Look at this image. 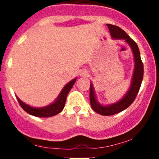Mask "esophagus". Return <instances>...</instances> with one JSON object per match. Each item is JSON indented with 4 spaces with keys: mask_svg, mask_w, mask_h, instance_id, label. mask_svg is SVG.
I'll return each mask as SVG.
<instances>
[{
    "mask_svg": "<svg viewBox=\"0 0 159 159\" xmlns=\"http://www.w3.org/2000/svg\"><path fill=\"white\" fill-rule=\"evenodd\" d=\"M80 75L81 76H87L88 75V72L86 70H81V71H80Z\"/></svg>",
    "mask_w": 159,
    "mask_h": 159,
    "instance_id": "1",
    "label": "esophagus"
}]
</instances>
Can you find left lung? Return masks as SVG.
<instances>
[{
    "label": "left lung",
    "mask_w": 159,
    "mask_h": 159,
    "mask_svg": "<svg viewBox=\"0 0 159 159\" xmlns=\"http://www.w3.org/2000/svg\"><path fill=\"white\" fill-rule=\"evenodd\" d=\"M107 26L110 30V34L111 38L115 40H125V42L131 48L132 51L133 56H134V70H133L132 77H131V84H130L129 90L125 94L124 97L119 101L113 104H110L108 105H103L98 102L96 98L95 92L93 84L91 82L90 86V102L92 109L97 113L100 114L105 116L115 115V114L119 113L122 111L132 104L134 100L137 96L138 92L140 89L141 84H142V79H143L144 75V67L143 63L142 61L140 56V51H139V47L137 44L131 39L127 34L125 31L118 26L112 25L108 24Z\"/></svg>",
    "instance_id": "8db88e82"
}]
</instances>
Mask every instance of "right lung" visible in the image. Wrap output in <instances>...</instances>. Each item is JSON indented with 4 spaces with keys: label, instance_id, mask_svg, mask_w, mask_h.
<instances>
[{
    "label": "right lung",
    "instance_id": "1",
    "mask_svg": "<svg viewBox=\"0 0 159 159\" xmlns=\"http://www.w3.org/2000/svg\"><path fill=\"white\" fill-rule=\"evenodd\" d=\"M76 80L77 78H74L73 80L69 81V82L63 88V89L61 90V91L60 92L59 95L57 96L56 100L54 101L53 103L50 104V105H47V106L41 107V108H34V107H31L30 106V105L25 104V102H23L21 100H20L17 96H16V97H17V101H18L19 104H20V105L21 106V108H23L27 113L30 114V115H34V116L40 117V118H48V117H52L54 116V115H56L57 114L60 113V112L64 109L65 102H66L67 99V96H68V93H69L71 88L73 87V85L75 84Z\"/></svg>",
    "mask_w": 159,
    "mask_h": 159
}]
</instances>
